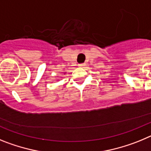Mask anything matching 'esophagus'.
<instances>
[{
	"label": "esophagus",
	"mask_w": 151,
	"mask_h": 151,
	"mask_svg": "<svg viewBox=\"0 0 151 151\" xmlns=\"http://www.w3.org/2000/svg\"><path fill=\"white\" fill-rule=\"evenodd\" d=\"M78 66H79V67H83V66H85V63H79Z\"/></svg>",
	"instance_id": "1"
}]
</instances>
